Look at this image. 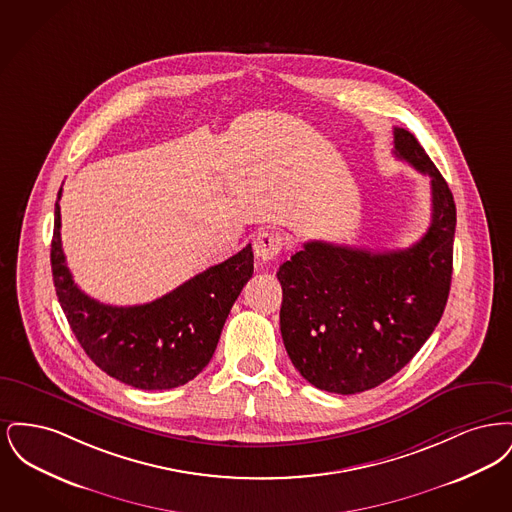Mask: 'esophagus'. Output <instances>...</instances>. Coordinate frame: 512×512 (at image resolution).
<instances>
[{
  "label": "esophagus",
  "instance_id": "esophagus-1",
  "mask_svg": "<svg viewBox=\"0 0 512 512\" xmlns=\"http://www.w3.org/2000/svg\"><path fill=\"white\" fill-rule=\"evenodd\" d=\"M284 247V238L280 232L276 230H261L255 240H253V249H255V255L263 261H270L274 259Z\"/></svg>",
  "mask_w": 512,
  "mask_h": 512
}]
</instances>
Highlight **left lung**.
Returning <instances> with one entry per match:
<instances>
[{"label": "left lung", "instance_id": "1", "mask_svg": "<svg viewBox=\"0 0 512 512\" xmlns=\"http://www.w3.org/2000/svg\"><path fill=\"white\" fill-rule=\"evenodd\" d=\"M393 155L432 180V222L407 249L307 242L278 268L280 330L299 374L318 390L361 393L386 382L432 336L453 274L457 209L424 147L393 128Z\"/></svg>", "mask_w": 512, "mask_h": 512}]
</instances>
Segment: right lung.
Returning a JSON list of instances; mask_svg holds the SVG:
<instances>
[{
	"instance_id": "right-lung-1",
	"label": "right lung",
	"mask_w": 512,
	"mask_h": 512,
	"mask_svg": "<svg viewBox=\"0 0 512 512\" xmlns=\"http://www.w3.org/2000/svg\"><path fill=\"white\" fill-rule=\"evenodd\" d=\"M61 190L51 272L61 309L86 355L111 378L138 390H172L194 380L211 361L226 317L253 274L251 244L151 303L105 305L74 284L65 263Z\"/></svg>"
}]
</instances>
